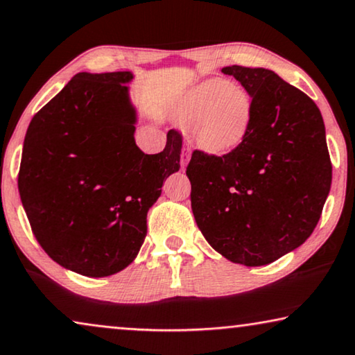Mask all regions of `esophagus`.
<instances>
[{
  "instance_id": "obj_1",
  "label": "esophagus",
  "mask_w": 355,
  "mask_h": 355,
  "mask_svg": "<svg viewBox=\"0 0 355 355\" xmlns=\"http://www.w3.org/2000/svg\"><path fill=\"white\" fill-rule=\"evenodd\" d=\"M187 159H189V153H182V157H181V168L182 169H186Z\"/></svg>"
}]
</instances>
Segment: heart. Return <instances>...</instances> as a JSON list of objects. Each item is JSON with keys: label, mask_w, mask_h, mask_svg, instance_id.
Masks as SVG:
<instances>
[{"label": "heart", "mask_w": 355, "mask_h": 355, "mask_svg": "<svg viewBox=\"0 0 355 355\" xmlns=\"http://www.w3.org/2000/svg\"><path fill=\"white\" fill-rule=\"evenodd\" d=\"M254 116L250 95L226 79H208L189 92L181 119L193 128V140L203 152L225 155L245 139Z\"/></svg>", "instance_id": "heart-1"}]
</instances>
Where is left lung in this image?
<instances>
[{"mask_svg": "<svg viewBox=\"0 0 355 355\" xmlns=\"http://www.w3.org/2000/svg\"><path fill=\"white\" fill-rule=\"evenodd\" d=\"M252 96L245 139L216 157L196 150L187 166L198 230L218 254L261 266L312 234L331 187V162L318 106L263 67L227 66Z\"/></svg>", "mask_w": 355, "mask_h": 355, "instance_id": "obj_1", "label": "left lung"}]
</instances>
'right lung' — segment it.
<instances>
[{
    "label": "right lung",
    "mask_w": 355,
    "mask_h": 355,
    "mask_svg": "<svg viewBox=\"0 0 355 355\" xmlns=\"http://www.w3.org/2000/svg\"><path fill=\"white\" fill-rule=\"evenodd\" d=\"M129 71L79 72L28 124L17 186L33 236L56 263L103 278L137 257L147 213L179 171L182 137L163 152L135 145Z\"/></svg>",
    "instance_id": "obj_1"
}]
</instances>
